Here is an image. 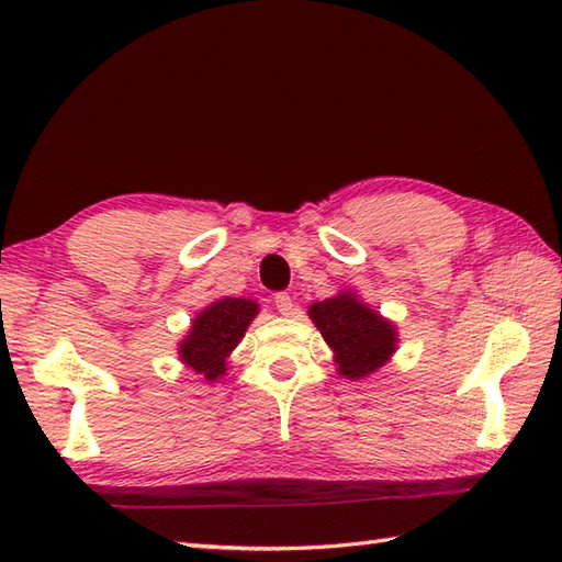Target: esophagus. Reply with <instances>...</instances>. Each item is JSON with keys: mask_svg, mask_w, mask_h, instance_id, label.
Here are the masks:
<instances>
[{"mask_svg": "<svg viewBox=\"0 0 562 562\" xmlns=\"http://www.w3.org/2000/svg\"><path fill=\"white\" fill-rule=\"evenodd\" d=\"M274 306H278V312L282 316H290L292 314V296H290V292H278V294H274Z\"/></svg>", "mask_w": 562, "mask_h": 562, "instance_id": "34e87169", "label": "esophagus"}]
</instances>
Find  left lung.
<instances>
[{"mask_svg":"<svg viewBox=\"0 0 562 562\" xmlns=\"http://www.w3.org/2000/svg\"><path fill=\"white\" fill-rule=\"evenodd\" d=\"M308 316L336 350L340 374L348 379L376 372L396 350V328L348 292L316 302L308 308Z\"/></svg>","mask_w":562,"mask_h":562,"instance_id":"obj_1","label":"left lung"}]
</instances>
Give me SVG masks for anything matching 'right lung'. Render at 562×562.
Masks as SVG:
<instances>
[{
	"label": "right lung",
	"instance_id": "right-lung-1",
	"mask_svg": "<svg viewBox=\"0 0 562 562\" xmlns=\"http://www.w3.org/2000/svg\"><path fill=\"white\" fill-rule=\"evenodd\" d=\"M258 314V304L238 296H226L198 314L188 338L181 342V360L207 381L226 372V357L244 338L250 321Z\"/></svg>",
	"mask_w": 562,
	"mask_h": 562
}]
</instances>
